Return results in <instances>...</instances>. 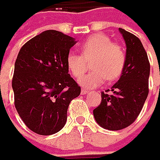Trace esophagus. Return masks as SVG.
<instances>
[{
	"instance_id": "1",
	"label": "esophagus",
	"mask_w": 160,
	"mask_h": 160,
	"mask_svg": "<svg viewBox=\"0 0 160 160\" xmlns=\"http://www.w3.org/2000/svg\"><path fill=\"white\" fill-rule=\"evenodd\" d=\"M88 92H89V90H88V89H81V95H85V94H87Z\"/></svg>"
}]
</instances>
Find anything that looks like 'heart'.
I'll return each instance as SVG.
<instances>
[{
  "label": "heart",
  "mask_w": 160,
  "mask_h": 160,
  "mask_svg": "<svg viewBox=\"0 0 160 160\" xmlns=\"http://www.w3.org/2000/svg\"><path fill=\"white\" fill-rule=\"evenodd\" d=\"M81 55L71 52L67 57V66L75 78H80L87 70V61L93 59L90 64L92 71L80 80V84L87 88L99 87L105 79L118 80L126 64L124 48L103 33L89 37L81 46Z\"/></svg>",
  "instance_id": "1"
}]
</instances>
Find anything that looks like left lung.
Returning a JSON list of instances; mask_svg holds the SVG:
<instances>
[{
    "label": "left lung",
    "instance_id": "left-lung-1",
    "mask_svg": "<svg viewBox=\"0 0 160 160\" xmlns=\"http://www.w3.org/2000/svg\"><path fill=\"white\" fill-rule=\"evenodd\" d=\"M126 46V64L119 80L112 88L101 91V102L93 110L100 127L119 130L128 127L137 119L148 94L150 65L148 54L134 34L119 28Z\"/></svg>",
    "mask_w": 160,
    "mask_h": 160
}]
</instances>
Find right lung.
<instances>
[{
	"instance_id": "right-lung-1",
	"label": "right lung",
	"mask_w": 160,
	"mask_h": 160,
	"mask_svg": "<svg viewBox=\"0 0 160 160\" xmlns=\"http://www.w3.org/2000/svg\"><path fill=\"white\" fill-rule=\"evenodd\" d=\"M75 43L71 36L49 30L28 41L17 56L12 77L15 108L25 125L39 135L60 131L71 101L80 94L67 66Z\"/></svg>"
}]
</instances>
